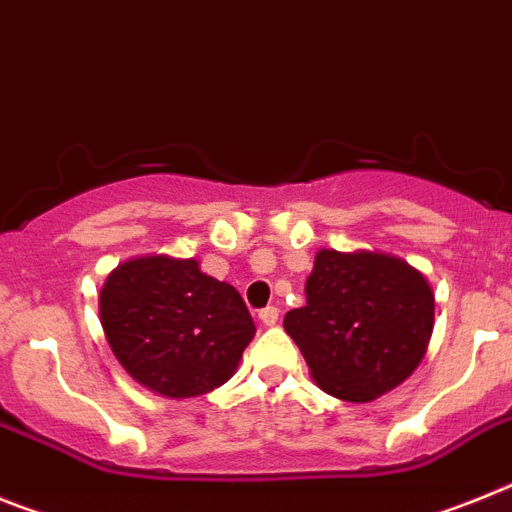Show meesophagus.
<instances>
[{
    "label": "esophagus",
    "instance_id": "obj_1",
    "mask_svg": "<svg viewBox=\"0 0 512 512\" xmlns=\"http://www.w3.org/2000/svg\"><path fill=\"white\" fill-rule=\"evenodd\" d=\"M259 318H261V323H264V326H274V323L279 321V310L274 308V305H269V308L259 310Z\"/></svg>",
    "mask_w": 512,
    "mask_h": 512
}]
</instances>
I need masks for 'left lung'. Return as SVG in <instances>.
<instances>
[{
    "label": "left lung",
    "mask_w": 512,
    "mask_h": 512,
    "mask_svg": "<svg viewBox=\"0 0 512 512\" xmlns=\"http://www.w3.org/2000/svg\"><path fill=\"white\" fill-rule=\"evenodd\" d=\"M308 303L285 331L313 381L344 401H373L412 375L435 318L427 279L386 253L321 251L305 285Z\"/></svg>",
    "instance_id": "left-lung-1"
}]
</instances>
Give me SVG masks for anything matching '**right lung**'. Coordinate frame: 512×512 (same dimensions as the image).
<instances>
[{"label":"right lung","instance_id":"obj_1","mask_svg":"<svg viewBox=\"0 0 512 512\" xmlns=\"http://www.w3.org/2000/svg\"><path fill=\"white\" fill-rule=\"evenodd\" d=\"M100 321L126 373L170 399L214 391L253 339L240 292L194 259L147 256L121 264L100 292Z\"/></svg>","mask_w":512,"mask_h":512}]
</instances>
